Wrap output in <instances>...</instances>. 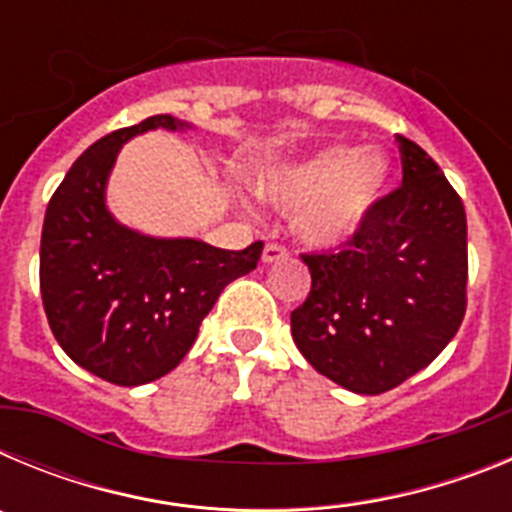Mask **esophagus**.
<instances>
[{
  "mask_svg": "<svg viewBox=\"0 0 512 512\" xmlns=\"http://www.w3.org/2000/svg\"><path fill=\"white\" fill-rule=\"evenodd\" d=\"M289 256V251L284 246H277V243H269V246L264 248V256H261V261L264 264H279V261H284Z\"/></svg>",
  "mask_w": 512,
  "mask_h": 512,
  "instance_id": "1",
  "label": "esophagus"
}]
</instances>
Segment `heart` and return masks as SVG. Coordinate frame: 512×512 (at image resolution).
I'll return each instance as SVG.
<instances>
[{
  "label": "heart",
  "mask_w": 512,
  "mask_h": 512,
  "mask_svg": "<svg viewBox=\"0 0 512 512\" xmlns=\"http://www.w3.org/2000/svg\"><path fill=\"white\" fill-rule=\"evenodd\" d=\"M390 182V158L377 148L328 146L261 174L256 192L279 210L297 212V233L307 243L330 248L364 228Z\"/></svg>",
  "instance_id": "obj_1"
}]
</instances>
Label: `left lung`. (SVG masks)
Wrapping results in <instances>:
<instances>
[{
	"label": "left lung",
	"instance_id": "obj_1",
	"mask_svg": "<svg viewBox=\"0 0 512 512\" xmlns=\"http://www.w3.org/2000/svg\"><path fill=\"white\" fill-rule=\"evenodd\" d=\"M402 187L343 251L310 253L292 338L315 372L382 395L431 364L467 310V212L418 143L397 135Z\"/></svg>",
	"mask_w": 512,
	"mask_h": 512
}]
</instances>
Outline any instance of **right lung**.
<instances>
[{
    "mask_svg": "<svg viewBox=\"0 0 512 512\" xmlns=\"http://www.w3.org/2000/svg\"><path fill=\"white\" fill-rule=\"evenodd\" d=\"M158 128L184 133L192 122L156 115L92 143L48 202L40 238V295L53 336L81 369L120 387L179 366L220 292L256 269L264 251L261 241L225 251L117 223L107 207L117 153Z\"/></svg>",
    "mask_w": 512,
    "mask_h": 512,
    "instance_id": "1",
    "label": "right lung"
}]
</instances>
